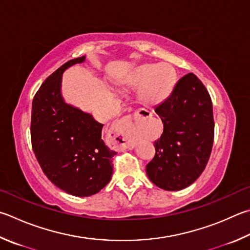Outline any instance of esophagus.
<instances>
[{
  "label": "esophagus",
  "mask_w": 250,
  "mask_h": 250,
  "mask_svg": "<svg viewBox=\"0 0 250 250\" xmlns=\"http://www.w3.org/2000/svg\"><path fill=\"white\" fill-rule=\"evenodd\" d=\"M151 116H152V113L147 111V112H143V115L141 117H142L143 119H146V118H149ZM128 124H129V120H126V119H124V120L120 121V125L125 126V125H128Z\"/></svg>",
  "instance_id": "1"
}]
</instances>
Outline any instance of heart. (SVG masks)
I'll return each mask as SVG.
<instances>
[{"mask_svg":"<svg viewBox=\"0 0 250 250\" xmlns=\"http://www.w3.org/2000/svg\"><path fill=\"white\" fill-rule=\"evenodd\" d=\"M129 83L140 86L137 96L141 103L155 106L169 96L176 84V73L172 66L166 63L144 64L132 72Z\"/></svg>","mask_w":250,"mask_h":250,"instance_id":"1","label":"heart"}]
</instances>
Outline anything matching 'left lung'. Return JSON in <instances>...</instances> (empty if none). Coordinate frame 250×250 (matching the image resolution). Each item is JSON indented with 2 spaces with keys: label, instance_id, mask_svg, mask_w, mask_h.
<instances>
[{
  "label": "left lung",
  "instance_id": "8db88e82",
  "mask_svg": "<svg viewBox=\"0 0 250 250\" xmlns=\"http://www.w3.org/2000/svg\"><path fill=\"white\" fill-rule=\"evenodd\" d=\"M155 112L164 129L154 142L156 153L146 165L147 177L167 191L187 188L202 174L212 151L214 120L210 95L196 75L188 73Z\"/></svg>",
  "mask_w": 250,
  "mask_h": 250
}]
</instances>
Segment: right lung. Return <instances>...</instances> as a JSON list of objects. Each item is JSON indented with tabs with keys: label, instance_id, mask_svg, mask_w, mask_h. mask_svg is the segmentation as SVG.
I'll use <instances>...</instances> for the list:
<instances>
[{
	"label": "right lung",
	"instance_id": "obj_1",
	"mask_svg": "<svg viewBox=\"0 0 250 250\" xmlns=\"http://www.w3.org/2000/svg\"><path fill=\"white\" fill-rule=\"evenodd\" d=\"M85 61H67L46 79L31 107L33 151L44 175L66 193L89 197L109 183L116 152L102 139L104 125L90 113L66 104L61 95L62 73Z\"/></svg>",
	"mask_w": 250,
	"mask_h": 250
}]
</instances>
